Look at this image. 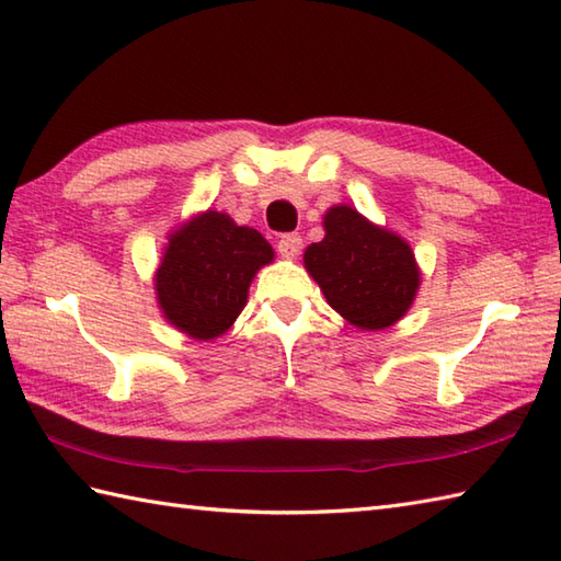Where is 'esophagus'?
I'll return each instance as SVG.
<instances>
[{"label": "esophagus", "mask_w": 561, "mask_h": 561, "mask_svg": "<svg viewBox=\"0 0 561 561\" xmlns=\"http://www.w3.org/2000/svg\"><path fill=\"white\" fill-rule=\"evenodd\" d=\"M277 250H279V255L284 260H294L296 255H299V250H301V236L299 233H284L279 238Z\"/></svg>", "instance_id": "1"}]
</instances>
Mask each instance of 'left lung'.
Here are the masks:
<instances>
[{
	"mask_svg": "<svg viewBox=\"0 0 561 561\" xmlns=\"http://www.w3.org/2000/svg\"><path fill=\"white\" fill-rule=\"evenodd\" d=\"M325 238L304 253L328 304L362 330H383L410 311L420 267L408 241L371 224L350 205L330 207Z\"/></svg>",
	"mask_w": 561,
	"mask_h": 561,
	"instance_id": "8db88e82",
	"label": "left lung"
}]
</instances>
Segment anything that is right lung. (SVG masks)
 Instances as JSON below:
<instances>
[{"mask_svg":"<svg viewBox=\"0 0 561 561\" xmlns=\"http://www.w3.org/2000/svg\"><path fill=\"white\" fill-rule=\"evenodd\" d=\"M274 260L272 245L229 214L211 211L169 236L153 287L163 318L193 340H214L245 308L248 287Z\"/></svg>","mask_w":561,"mask_h":561,"instance_id":"obj_1","label":"right lung"}]
</instances>
